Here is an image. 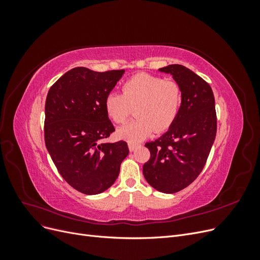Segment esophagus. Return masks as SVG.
<instances>
[{"mask_svg":"<svg viewBox=\"0 0 260 260\" xmlns=\"http://www.w3.org/2000/svg\"><path fill=\"white\" fill-rule=\"evenodd\" d=\"M128 146H129V149H130V152H133V151H136V149H137V147H138V145H137V144H133V143H129V144H128Z\"/></svg>","mask_w":260,"mask_h":260,"instance_id":"1","label":"esophagus"}]
</instances>
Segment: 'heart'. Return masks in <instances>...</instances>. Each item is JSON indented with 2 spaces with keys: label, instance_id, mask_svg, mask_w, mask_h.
<instances>
[{
  "label": "heart",
  "instance_id": "b5f03b06",
  "mask_svg": "<svg viewBox=\"0 0 260 260\" xmlns=\"http://www.w3.org/2000/svg\"><path fill=\"white\" fill-rule=\"evenodd\" d=\"M182 91L172 80L151 74L132 76L122 85V94L112 92L106 95L104 108L107 116L116 123H122L136 109L137 120L117 130L119 138L129 143H138L154 131L168 130L177 119Z\"/></svg>",
  "mask_w": 260,
  "mask_h": 260
}]
</instances>
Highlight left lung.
<instances>
[{
    "instance_id": "1",
    "label": "left lung",
    "mask_w": 260,
    "mask_h": 260,
    "mask_svg": "<svg viewBox=\"0 0 260 260\" xmlns=\"http://www.w3.org/2000/svg\"><path fill=\"white\" fill-rule=\"evenodd\" d=\"M159 72L170 74L182 91V103L174 124L145 146L151 158L143 175L157 191L171 194L190 185L205 166L216 138L217 116L210 85L182 65H168Z\"/></svg>"
}]
</instances>
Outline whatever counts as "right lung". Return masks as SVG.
<instances>
[{"label":"right lung","mask_w":260,"mask_h":260,"mask_svg":"<svg viewBox=\"0 0 260 260\" xmlns=\"http://www.w3.org/2000/svg\"><path fill=\"white\" fill-rule=\"evenodd\" d=\"M123 73L76 67L62 75L46 96V148L66 182L86 195L111 187L129 154L124 141L102 142L115 131L104 101Z\"/></svg>","instance_id":"add662e5"}]
</instances>
